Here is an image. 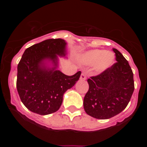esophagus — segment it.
<instances>
[{
	"label": "esophagus",
	"mask_w": 147,
	"mask_h": 147,
	"mask_svg": "<svg viewBox=\"0 0 147 147\" xmlns=\"http://www.w3.org/2000/svg\"><path fill=\"white\" fill-rule=\"evenodd\" d=\"M80 80H82V81L86 80V76H85V74L84 73H82L81 74V76H80Z\"/></svg>",
	"instance_id": "esophagus-1"
}]
</instances>
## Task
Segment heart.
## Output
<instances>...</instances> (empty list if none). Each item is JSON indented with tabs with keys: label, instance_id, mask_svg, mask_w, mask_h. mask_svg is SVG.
<instances>
[{
	"label": "heart",
	"instance_id": "b5f03b06",
	"mask_svg": "<svg viewBox=\"0 0 147 147\" xmlns=\"http://www.w3.org/2000/svg\"><path fill=\"white\" fill-rule=\"evenodd\" d=\"M115 57L112 51L93 49L81 56L80 62L85 65H93V71L96 74L105 72L113 65Z\"/></svg>",
	"mask_w": 147,
	"mask_h": 147
}]
</instances>
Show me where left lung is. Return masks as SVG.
Instances as JSON below:
<instances>
[{"label": "left lung", "mask_w": 147, "mask_h": 147, "mask_svg": "<svg viewBox=\"0 0 147 147\" xmlns=\"http://www.w3.org/2000/svg\"><path fill=\"white\" fill-rule=\"evenodd\" d=\"M117 62L110 69L88 79L89 90L83 105L88 115L108 119L126 108L134 91L133 73L129 62L117 49H113Z\"/></svg>", "instance_id": "1"}]
</instances>
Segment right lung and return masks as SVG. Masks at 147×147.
<instances>
[{"mask_svg": "<svg viewBox=\"0 0 147 147\" xmlns=\"http://www.w3.org/2000/svg\"><path fill=\"white\" fill-rule=\"evenodd\" d=\"M67 42L49 39L32 45L18 65L17 90L30 111L40 115L55 113L63 95L79 80L81 71L67 76L59 70V57L67 58Z\"/></svg>", "mask_w": 147, "mask_h": 147, "instance_id": "1", "label": "right lung"}]
</instances>
